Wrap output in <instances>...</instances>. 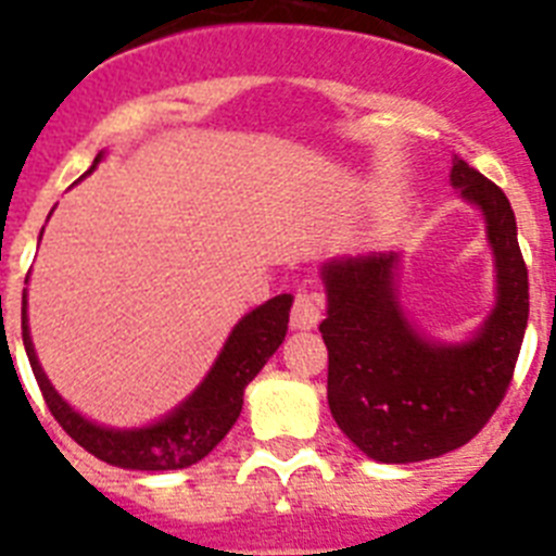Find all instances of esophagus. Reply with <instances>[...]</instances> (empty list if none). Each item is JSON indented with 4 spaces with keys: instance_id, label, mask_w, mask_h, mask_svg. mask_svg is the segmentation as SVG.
Segmentation results:
<instances>
[{
    "instance_id": "obj_1",
    "label": "esophagus",
    "mask_w": 556,
    "mask_h": 556,
    "mask_svg": "<svg viewBox=\"0 0 556 556\" xmlns=\"http://www.w3.org/2000/svg\"><path fill=\"white\" fill-rule=\"evenodd\" d=\"M323 317V298L320 294L308 292V289H298L292 303V314H289V323L298 331H306V328H314Z\"/></svg>"
}]
</instances>
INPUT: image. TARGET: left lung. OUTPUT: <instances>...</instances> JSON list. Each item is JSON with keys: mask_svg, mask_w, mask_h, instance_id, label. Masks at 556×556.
<instances>
[{"mask_svg": "<svg viewBox=\"0 0 556 556\" xmlns=\"http://www.w3.org/2000/svg\"><path fill=\"white\" fill-rule=\"evenodd\" d=\"M451 184L479 205L495 255L498 301L462 345L420 337L397 303V253L323 267L328 406L370 459L406 465L470 443L504 401L529 320V273L507 194L456 155Z\"/></svg>", "mask_w": 556, "mask_h": 556, "instance_id": "1", "label": "left lung"}]
</instances>
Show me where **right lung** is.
<instances>
[{
    "mask_svg": "<svg viewBox=\"0 0 556 556\" xmlns=\"http://www.w3.org/2000/svg\"><path fill=\"white\" fill-rule=\"evenodd\" d=\"M100 159L102 155H97L94 166L100 164ZM289 308H292V294H278L264 306L253 308L248 317L236 323L203 384L164 420L130 431L91 424L49 384L47 372L38 365L33 339H29L27 292L22 298V339L49 412L77 445L116 468L180 470L208 456L236 424L244 404V387L258 376V370L267 365V358L278 351L287 337Z\"/></svg>",
    "mask_w": 556,
    "mask_h": 556,
    "instance_id": "right-lung-1",
    "label": "right lung"
}]
</instances>
